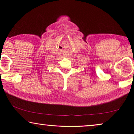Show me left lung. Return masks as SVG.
Masks as SVG:
<instances>
[{"mask_svg": "<svg viewBox=\"0 0 134 134\" xmlns=\"http://www.w3.org/2000/svg\"><path fill=\"white\" fill-rule=\"evenodd\" d=\"M133 74H134V72H133Z\"/></svg>", "mask_w": 134, "mask_h": 134, "instance_id": "1", "label": "left lung"}]
</instances>
